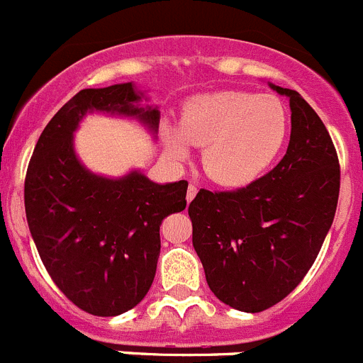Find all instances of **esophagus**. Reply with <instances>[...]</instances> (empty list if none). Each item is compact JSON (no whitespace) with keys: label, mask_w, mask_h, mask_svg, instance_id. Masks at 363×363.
Listing matches in <instances>:
<instances>
[{"label":"esophagus","mask_w":363,"mask_h":363,"mask_svg":"<svg viewBox=\"0 0 363 363\" xmlns=\"http://www.w3.org/2000/svg\"><path fill=\"white\" fill-rule=\"evenodd\" d=\"M196 192H198V187L196 185H189V189H187V201L189 203H191L192 200H194V196H196Z\"/></svg>","instance_id":"1"}]
</instances>
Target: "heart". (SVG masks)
I'll list each match as a JSON object with an SVG mask.
<instances>
[{
    "label": "heart",
    "mask_w": 363,
    "mask_h": 363,
    "mask_svg": "<svg viewBox=\"0 0 363 363\" xmlns=\"http://www.w3.org/2000/svg\"><path fill=\"white\" fill-rule=\"evenodd\" d=\"M289 134V112L280 98L243 91L200 94L184 107L179 130L167 127L165 143L176 158L187 142L203 147V169L223 187H245L277 162Z\"/></svg>",
    "instance_id": "b5f03b06"
}]
</instances>
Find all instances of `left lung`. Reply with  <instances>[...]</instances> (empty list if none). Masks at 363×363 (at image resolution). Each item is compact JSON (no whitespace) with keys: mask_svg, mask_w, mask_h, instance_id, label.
<instances>
[{"mask_svg":"<svg viewBox=\"0 0 363 363\" xmlns=\"http://www.w3.org/2000/svg\"><path fill=\"white\" fill-rule=\"evenodd\" d=\"M291 140L272 171L236 191L201 189L189 205L192 245L218 300L262 313L298 287L335 220L340 163L325 125L296 91Z\"/></svg>","mask_w":363,"mask_h":363,"instance_id":"8db88e82","label":"left lung"}]
</instances>
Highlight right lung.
Listing matches in <instances>:
<instances>
[{
	"instance_id": "obj_1",
	"label": "right lung",
	"mask_w": 363,
	"mask_h": 363,
	"mask_svg": "<svg viewBox=\"0 0 363 363\" xmlns=\"http://www.w3.org/2000/svg\"><path fill=\"white\" fill-rule=\"evenodd\" d=\"M136 101L133 83L79 91L47 123L25 176V213L41 262L57 289L94 316H118L145 298L160 225L187 205L185 179L158 185L140 172L108 179L76 158L72 133L86 111L136 116L158 129L160 112Z\"/></svg>"
}]
</instances>
